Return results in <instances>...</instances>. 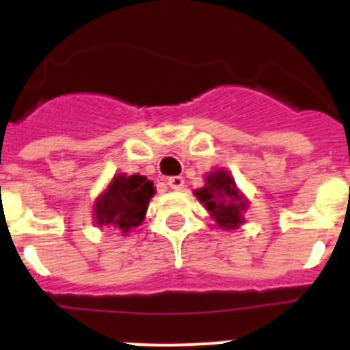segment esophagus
<instances>
[{
	"label": "esophagus",
	"mask_w": 350,
	"mask_h": 350,
	"mask_svg": "<svg viewBox=\"0 0 350 350\" xmlns=\"http://www.w3.org/2000/svg\"><path fill=\"white\" fill-rule=\"evenodd\" d=\"M168 186L175 191H180L184 187V178L182 177H170L168 178Z\"/></svg>",
	"instance_id": "obj_1"
}]
</instances>
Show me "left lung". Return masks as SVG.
Instances as JSON below:
<instances>
[{
    "instance_id": "left-lung-1",
    "label": "left lung",
    "mask_w": 350,
    "mask_h": 350,
    "mask_svg": "<svg viewBox=\"0 0 350 350\" xmlns=\"http://www.w3.org/2000/svg\"><path fill=\"white\" fill-rule=\"evenodd\" d=\"M195 196L219 228L237 230L244 225L250 200L239 189L228 170L214 168L208 172L205 175V186L196 189Z\"/></svg>"
}]
</instances>
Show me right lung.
<instances>
[{
	"mask_svg": "<svg viewBox=\"0 0 350 350\" xmlns=\"http://www.w3.org/2000/svg\"><path fill=\"white\" fill-rule=\"evenodd\" d=\"M154 193V182L139 173H118L95 198L92 211L94 223L98 228L107 226L124 235L129 234L143 223Z\"/></svg>",
	"mask_w": 350,
	"mask_h": 350,
	"instance_id": "right-lung-1",
	"label": "right lung"
}]
</instances>
